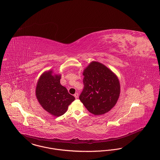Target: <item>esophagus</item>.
I'll use <instances>...</instances> for the list:
<instances>
[{
	"instance_id": "34e87169",
	"label": "esophagus",
	"mask_w": 160,
	"mask_h": 160,
	"mask_svg": "<svg viewBox=\"0 0 160 160\" xmlns=\"http://www.w3.org/2000/svg\"><path fill=\"white\" fill-rule=\"evenodd\" d=\"M74 96L75 97V98H76V99L78 98V96H79V94H78V92H76V93L74 94Z\"/></svg>"
}]
</instances>
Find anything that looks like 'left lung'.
<instances>
[{"mask_svg":"<svg viewBox=\"0 0 160 160\" xmlns=\"http://www.w3.org/2000/svg\"><path fill=\"white\" fill-rule=\"evenodd\" d=\"M84 87L79 99L89 112L102 115L112 109L118 102L120 85L118 76L109 68L92 61L84 70Z\"/></svg>","mask_w":160,"mask_h":160,"instance_id":"1","label":"left lung"}]
</instances>
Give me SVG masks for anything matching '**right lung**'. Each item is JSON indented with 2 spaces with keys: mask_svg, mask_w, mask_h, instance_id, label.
<instances>
[{
  "mask_svg": "<svg viewBox=\"0 0 160 160\" xmlns=\"http://www.w3.org/2000/svg\"><path fill=\"white\" fill-rule=\"evenodd\" d=\"M61 75L53 74L52 70L44 72L37 83L35 95L42 108L51 115H63L68 105L75 99L60 84Z\"/></svg>",
  "mask_w": 160,
  "mask_h": 160,
  "instance_id": "obj_1",
  "label": "right lung"
}]
</instances>
